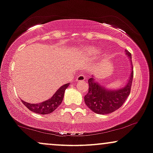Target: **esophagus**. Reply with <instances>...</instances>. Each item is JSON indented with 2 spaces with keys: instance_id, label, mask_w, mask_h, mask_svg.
<instances>
[{
  "instance_id": "34e87169",
  "label": "esophagus",
  "mask_w": 153,
  "mask_h": 153,
  "mask_svg": "<svg viewBox=\"0 0 153 153\" xmlns=\"http://www.w3.org/2000/svg\"><path fill=\"white\" fill-rule=\"evenodd\" d=\"M85 79V77L83 74H79V75H77L76 78V80L77 81H83Z\"/></svg>"
}]
</instances>
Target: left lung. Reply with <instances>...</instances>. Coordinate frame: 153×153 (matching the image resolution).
Segmentation results:
<instances>
[{
    "label": "left lung",
    "instance_id": "left-lung-1",
    "mask_svg": "<svg viewBox=\"0 0 153 153\" xmlns=\"http://www.w3.org/2000/svg\"><path fill=\"white\" fill-rule=\"evenodd\" d=\"M126 53L131 58L130 52L126 50ZM134 70H131L127 85L115 91L106 90L105 87H102L95 82L93 78H89L88 80V91L84 97L85 105L90 110L97 114L105 115L115 112L123 105L130 94Z\"/></svg>",
    "mask_w": 153,
    "mask_h": 153
}]
</instances>
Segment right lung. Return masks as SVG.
I'll list each match as a JSON object with an SVG mask.
<instances>
[{
  "mask_svg": "<svg viewBox=\"0 0 153 153\" xmlns=\"http://www.w3.org/2000/svg\"><path fill=\"white\" fill-rule=\"evenodd\" d=\"M68 85L69 83H66L65 85L61 86L56 91V93L53 94L51 99H49L47 101L41 102V103L30 104L28 102H24L23 100H22V102L32 112H34L38 114H41V115L49 114L54 111L62 103L65 89L68 88Z\"/></svg>",
  "mask_w": 153,
  "mask_h": 153,
  "instance_id": "1",
  "label": "right lung"
}]
</instances>
